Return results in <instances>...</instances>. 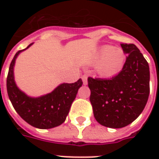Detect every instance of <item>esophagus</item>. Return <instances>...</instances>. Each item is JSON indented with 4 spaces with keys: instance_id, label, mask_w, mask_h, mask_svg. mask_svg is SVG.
Returning <instances> with one entry per match:
<instances>
[{
    "instance_id": "1",
    "label": "esophagus",
    "mask_w": 159,
    "mask_h": 159,
    "mask_svg": "<svg viewBox=\"0 0 159 159\" xmlns=\"http://www.w3.org/2000/svg\"><path fill=\"white\" fill-rule=\"evenodd\" d=\"M82 79H83V83L84 85H87L88 84V76L86 75H84V76H82Z\"/></svg>"
}]
</instances>
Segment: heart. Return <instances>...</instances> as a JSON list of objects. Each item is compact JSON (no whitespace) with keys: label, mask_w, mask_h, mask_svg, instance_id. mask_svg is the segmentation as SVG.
<instances>
[{"label":"heart","mask_w":159,"mask_h":159,"mask_svg":"<svg viewBox=\"0 0 159 159\" xmlns=\"http://www.w3.org/2000/svg\"><path fill=\"white\" fill-rule=\"evenodd\" d=\"M126 60V53L121 48L106 45L97 52L95 61L99 64V72L106 76H111L118 73Z\"/></svg>","instance_id":"b5f03b06"}]
</instances>
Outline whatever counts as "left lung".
<instances>
[{"mask_svg": "<svg viewBox=\"0 0 159 159\" xmlns=\"http://www.w3.org/2000/svg\"><path fill=\"white\" fill-rule=\"evenodd\" d=\"M128 54L122 70L111 78H88L90 102L98 123L119 129L140 116L150 93L148 63L134 44L121 43Z\"/></svg>", "mask_w": 159, "mask_h": 159, "instance_id": "obj_1", "label": "left lung"}]
</instances>
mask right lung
<instances>
[{
  "instance_id": "right-lung-1",
  "label": "right lung",
  "mask_w": 159,
  "mask_h": 159,
  "mask_svg": "<svg viewBox=\"0 0 159 159\" xmlns=\"http://www.w3.org/2000/svg\"><path fill=\"white\" fill-rule=\"evenodd\" d=\"M23 50L16 52L10 64L7 77V90L12 107L19 116L31 126L43 129L59 126L66 121L83 81L79 79L74 83H62L52 93L44 96L28 97L17 88L13 79L15 59Z\"/></svg>"
}]
</instances>
